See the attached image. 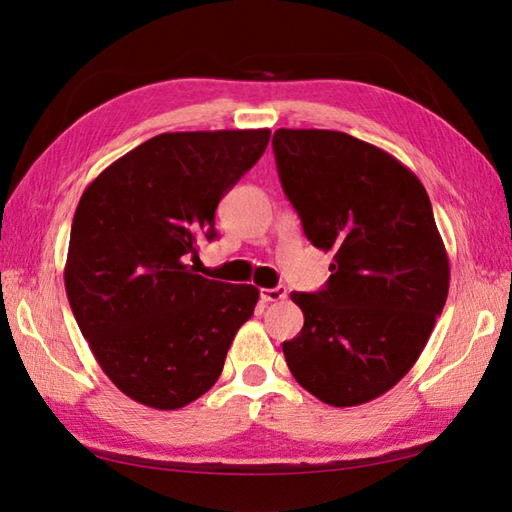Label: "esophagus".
Returning a JSON list of instances; mask_svg holds the SVG:
<instances>
[{"label":"esophagus","instance_id":"34e87169","mask_svg":"<svg viewBox=\"0 0 512 512\" xmlns=\"http://www.w3.org/2000/svg\"><path fill=\"white\" fill-rule=\"evenodd\" d=\"M286 286H277V288H262L259 290V297H262V301H281L286 299Z\"/></svg>","mask_w":512,"mask_h":512}]
</instances>
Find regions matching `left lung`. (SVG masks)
<instances>
[{"mask_svg":"<svg viewBox=\"0 0 512 512\" xmlns=\"http://www.w3.org/2000/svg\"><path fill=\"white\" fill-rule=\"evenodd\" d=\"M277 171L303 233L334 255L319 292H290L303 328L284 341L297 383L363 405L405 376L449 295V257L422 182L387 151L330 129H277Z\"/></svg>","mask_w":512,"mask_h":512,"instance_id":"left-lung-1","label":"left lung"}]
</instances>
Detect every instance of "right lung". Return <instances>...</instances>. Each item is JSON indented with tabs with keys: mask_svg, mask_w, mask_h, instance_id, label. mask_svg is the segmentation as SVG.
Instances as JSON below:
<instances>
[{
	"mask_svg": "<svg viewBox=\"0 0 512 512\" xmlns=\"http://www.w3.org/2000/svg\"><path fill=\"white\" fill-rule=\"evenodd\" d=\"M270 129L173 132L112 162L76 206L65 292L107 378L171 411L220 378L259 290L193 273L224 193L262 158Z\"/></svg>",
	"mask_w": 512,
	"mask_h": 512,
	"instance_id": "obj_1",
	"label": "right lung"
}]
</instances>
